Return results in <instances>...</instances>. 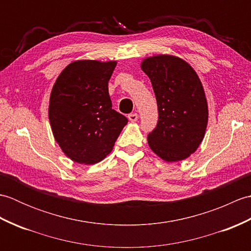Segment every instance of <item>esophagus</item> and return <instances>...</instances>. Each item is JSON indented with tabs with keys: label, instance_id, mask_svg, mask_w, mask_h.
I'll use <instances>...</instances> for the list:
<instances>
[{
	"label": "esophagus",
	"instance_id": "1",
	"mask_svg": "<svg viewBox=\"0 0 251 251\" xmlns=\"http://www.w3.org/2000/svg\"><path fill=\"white\" fill-rule=\"evenodd\" d=\"M128 120L130 122H136L138 120V114L137 113H130V114H128Z\"/></svg>",
	"mask_w": 251,
	"mask_h": 251
}]
</instances>
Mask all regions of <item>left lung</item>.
Listing matches in <instances>:
<instances>
[{
  "label": "left lung",
  "mask_w": 251,
  "mask_h": 251,
  "mask_svg": "<svg viewBox=\"0 0 251 251\" xmlns=\"http://www.w3.org/2000/svg\"><path fill=\"white\" fill-rule=\"evenodd\" d=\"M141 69L151 79L158 110L149 147L164 161H183L200 147L208 123L201 79L188 62L172 55L148 57Z\"/></svg>",
  "instance_id": "obj_1"
}]
</instances>
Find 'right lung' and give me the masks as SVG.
I'll use <instances>...</instances> for the list:
<instances>
[{
    "mask_svg": "<svg viewBox=\"0 0 251 251\" xmlns=\"http://www.w3.org/2000/svg\"><path fill=\"white\" fill-rule=\"evenodd\" d=\"M116 61L76 60L52 86L49 117L62 152L78 164L108 155L128 120L112 109L108 83Z\"/></svg>",
    "mask_w": 251,
    "mask_h": 251,
    "instance_id": "right-lung-1",
    "label": "right lung"
}]
</instances>
